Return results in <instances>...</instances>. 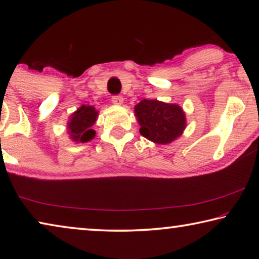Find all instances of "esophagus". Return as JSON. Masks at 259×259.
<instances>
[{"label": "esophagus", "instance_id": "34e87169", "mask_svg": "<svg viewBox=\"0 0 259 259\" xmlns=\"http://www.w3.org/2000/svg\"><path fill=\"white\" fill-rule=\"evenodd\" d=\"M112 103L114 105H122V104H123V97H122V96H120V95L113 96Z\"/></svg>", "mask_w": 259, "mask_h": 259}]
</instances>
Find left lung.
I'll return each instance as SVG.
<instances>
[{
    "mask_svg": "<svg viewBox=\"0 0 259 259\" xmlns=\"http://www.w3.org/2000/svg\"><path fill=\"white\" fill-rule=\"evenodd\" d=\"M139 133L156 144H169L186 128V116L181 106L159 100L143 99L135 106Z\"/></svg>",
    "mask_w": 259,
    "mask_h": 259,
    "instance_id": "1",
    "label": "left lung"
}]
</instances>
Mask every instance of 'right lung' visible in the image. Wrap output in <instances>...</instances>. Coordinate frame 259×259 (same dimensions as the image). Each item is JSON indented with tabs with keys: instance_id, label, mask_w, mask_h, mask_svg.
I'll list each match as a JSON object with an SVG mask.
<instances>
[{
	"instance_id": "1",
	"label": "right lung",
	"mask_w": 259,
	"mask_h": 259,
	"mask_svg": "<svg viewBox=\"0 0 259 259\" xmlns=\"http://www.w3.org/2000/svg\"><path fill=\"white\" fill-rule=\"evenodd\" d=\"M98 116V111L90 105L82 106L71 115L67 123L69 137L76 143H87L94 139L96 131L91 129Z\"/></svg>"
}]
</instances>
